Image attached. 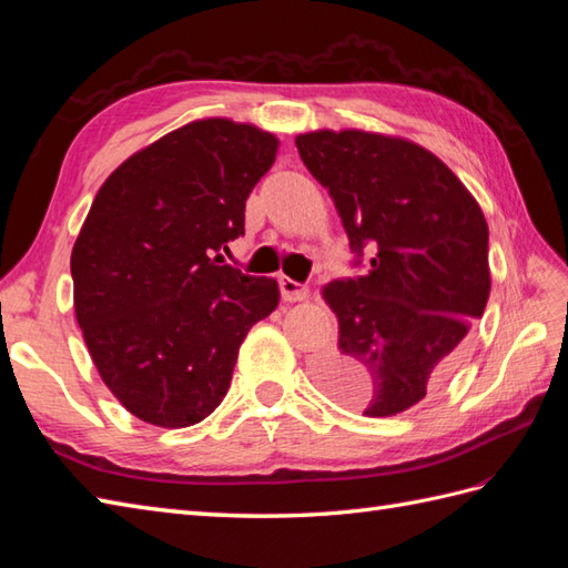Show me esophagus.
<instances>
[{
	"label": "esophagus",
	"mask_w": 568,
	"mask_h": 568,
	"mask_svg": "<svg viewBox=\"0 0 568 568\" xmlns=\"http://www.w3.org/2000/svg\"><path fill=\"white\" fill-rule=\"evenodd\" d=\"M277 285H281V295H283V300H287V303H300V300H305L310 295L307 285L297 283V281H293V277H287V275L277 277Z\"/></svg>",
	"instance_id": "1"
}]
</instances>
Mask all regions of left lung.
I'll return each instance as SVG.
<instances>
[{
  "label": "left lung",
  "instance_id": "obj_1",
  "mask_svg": "<svg viewBox=\"0 0 568 568\" xmlns=\"http://www.w3.org/2000/svg\"><path fill=\"white\" fill-rule=\"evenodd\" d=\"M295 146L329 190L348 246L373 253L366 275L322 287L339 344L315 376L366 417L405 413L452 376L470 322L484 317L486 216L437 155L407 139L322 129Z\"/></svg>",
  "mask_w": 568,
  "mask_h": 568
}]
</instances>
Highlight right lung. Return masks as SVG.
<instances>
[{"label":"right lung","instance_id":"add662e5","mask_svg":"<svg viewBox=\"0 0 568 568\" xmlns=\"http://www.w3.org/2000/svg\"><path fill=\"white\" fill-rule=\"evenodd\" d=\"M275 153L268 131L200 119L126 159L92 202L70 256L75 317L106 388L149 425L214 413L241 342L277 307L273 277L220 253Z\"/></svg>","mask_w":568,"mask_h":568}]
</instances>
